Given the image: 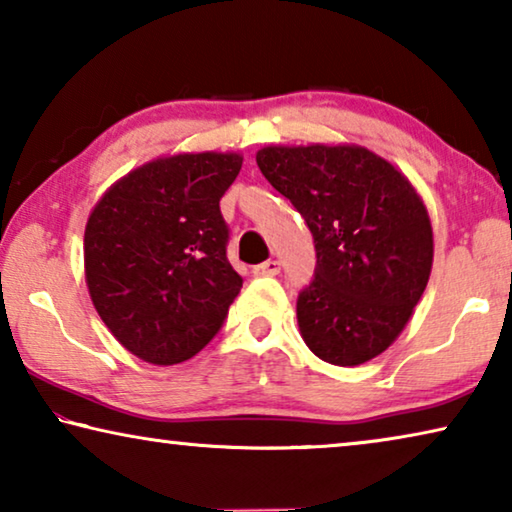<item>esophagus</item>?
<instances>
[{"label": "esophagus", "instance_id": "obj_1", "mask_svg": "<svg viewBox=\"0 0 512 512\" xmlns=\"http://www.w3.org/2000/svg\"><path fill=\"white\" fill-rule=\"evenodd\" d=\"M253 271H255V276H278L280 262H278V259H266L264 264H257Z\"/></svg>", "mask_w": 512, "mask_h": 512}]
</instances>
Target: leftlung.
<instances>
[{"label":"left lung","instance_id":"8db88e82","mask_svg":"<svg viewBox=\"0 0 512 512\" xmlns=\"http://www.w3.org/2000/svg\"><path fill=\"white\" fill-rule=\"evenodd\" d=\"M255 158L315 239V280L296 301L305 345L340 368L386 352L432 271L434 236L421 193L361 144H269Z\"/></svg>","mask_w":512,"mask_h":512}]
</instances>
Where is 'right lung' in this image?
<instances>
[{"instance_id": "obj_1", "label": "right lung", "mask_w": 512, "mask_h": 512, "mask_svg": "<svg viewBox=\"0 0 512 512\" xmlns=\"http://www.w3.org/2000/svg\"><path fill=\"white\" fill-rule=\"evenodd\" d=\"M236 151L158 156L117 179L85 225L91 303L124 349L174 365L209 345L243 280L227 262L220 197Z\"/></svg>"}]
</instances>
